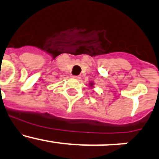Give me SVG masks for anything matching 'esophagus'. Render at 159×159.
Returning <instances> with one entry per match:
<instances>
[{"mask_svg":"<svg viewBox=\"0 0 159 159\" xmlns=\"http://www.w3.org/2000/svg\"><path fill=\"white\" fill-rule=\"evenodd\" d=\"M72 77H73L74 78H75V79H80V78H81V77H80L79 75H74V76Z\"/></svg>","mask_w":159,"mask_h":159,"instance_id":"obj_1","label":"esophagus"}]
</instances>
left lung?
<instances>
[{"label": "left lung", "instance_id": "1", "mask_svg": "<svg viewBox=\"0 0 159 159\" xmlns=\"http://www.w3.org/2000/svg\"><path fill=\"white\" fill-rule=\"evenodd\" d=\"M90 85H91V86H92V85H93V84H92V83H91V84H90Z\"/></svg>", "mask_w": 159, "mask_h": 159}]
</instances>
